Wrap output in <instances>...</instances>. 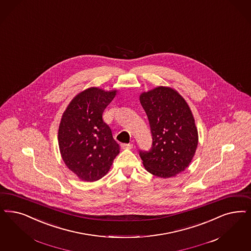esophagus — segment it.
<instances>
[{
  "instance_id": "1",
  "label": "esophagus",
  "mask_w": 251,
  "mask_h": 251,
  "mask_svg": "<svg viewBox=\"0 0 251 251\" xmlns=\"http://www.w3.org/2000/svg\"><path fill=\"white\" fill-rule=\"evenodd\" d=\"M121 147L122 149H130V148H132V145L131 144H121Z\"/></svg>"
}]
</instances>
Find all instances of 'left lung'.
Segmentation results:
<instances>
[{
    "instance_id": "obj_1",
    "label": "left lung",
    "mask_w": 251,
    "mask_h": 251,
    "mask_svg": "<svg viewBox=\"0 0 251 251\" xmlns=\"http://www.w3.org/2000/svg\"><path fill=\"white\" fill-rule=\"evenodd\" d=\"M139 100L147 113L153 138L150 151H140L143 165L156 177H174L190 165L199 145L190 106L176 90L167 86L144 92Z\"/></svg>"
}]
</instances>
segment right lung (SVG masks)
<instances>
[{"mask_svg": "<svg viewBox=\"0 0 251 251\" xmlns=\"http://www.w3.org/2000/svg\"><path fill=\"white\" fill-rule=\"evenodd\" d=\"M117 95L90 87L78 93L61 118L58 146L63 161L79 180L95 182L109 172L120 146L102 116Z\"/></svg>", "mask_w": 251, "mask_h": 251, "instance_id": "add662e5", "label": "right lung"}]
</instances>
